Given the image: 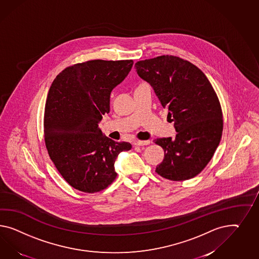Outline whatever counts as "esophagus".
Masks as SVG:
<instances>
[{"mask_svg":"<svg viewBox=\"0 0 259 259\" xmlns=\"http://www.w3.org/2000/svg\"><path fill=\"white\" fill-rule=\"evenodd\" d=\"M150 144V140H137L135 142L136 146H144V145H149Z\"/></svg>","mask_w":259,"mask_h":259,"instance_id":"1","label":"esophagus"}]
</instances>
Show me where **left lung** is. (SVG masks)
I'll return each mask as SVG.
<instances>
[{"label": "left lung", "mask_w": 259, "mask_h": 259, "mask_svg": "<svg viewBox=\"0 0 259 259\" xmlns=\"http://www.w3.org/2000/svg\"><path fill=\"white\" fill-rule=\"evenodd\" d=\"M137 72L153 87L176 137L154 140L164 150L157 175L184 181L199 175L211 160L221 141L224 120L217 94L195 65L181 57L160 56L138 61Z\"/></svg>", "instance_id": "8db88e82"}]
</instances>
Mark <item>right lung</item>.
I'll return each mask as SVG.
<instances>
[{"label": "right lung", "mask_w": 259, "mask_h": 259, "mask_svg": "<svg viewBox=\"0 0 259 259\" xmlns=\"http://www.w3.org/2000/svg\"><path fill=\"white\" fill-rule=\"evenodd\" d=\"M133 60H90L62 70L50 88L44 140L50 158L73 189L94 193L116 179L114 163L128 142L103 136L98 123L110 110L112 90L124 80Z\"/></svg>", "instance_id": "add662e5"}]
</instances>
